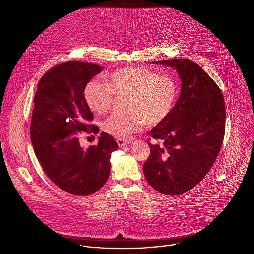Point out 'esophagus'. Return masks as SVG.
<instances>
[{"label": "esophagus", "instance_id": "obj_1", "mask_svg": "<svg viewBox=\"0 0 254 254\" xmlns=\"http://www.w3.org/2000/svg\"><path fill=\"white\" fill-rule=\"evenodd\" d=\"M119 147H125V146H127L128 143H130V141H127V140H124V139H118L117 140Z\"/></svg>", "mask_w": 254, "mask_h": 254}]
</instances>
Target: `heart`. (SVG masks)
<instances>
[{"mask_svg": "<svg viewBox=\"0 0 254 254\" xmlns=\"http://www.w3.org/2000/svg\"><path fill=\"white\" fill-rule=\"evenodd\" d=\"M106 84L88 81L83 90L89 110L96 115L106 113L115 94L130 95L128 115H113L103 123V130L119 139H127L144 123L155 126L166 121L175 106L178 86L169 75L142 67H126L105 76Z\"/></svg>", "mask_w": 254, "mask_h": 254, "instance_id": "b5f03b06", "label": "heart"}]
</instances>
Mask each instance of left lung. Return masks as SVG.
<instances>
[{
    "instance_id": "obj_1",
    "label": "left lung",
    "mask_w": 254,
    "mask_h": 254,
    "mask_svg": "<svg viewBox=\"0 0 254 254\" xmlns=\"http://www.w3.org/2000/svg\"><path fill=\"white\" fill-rule=\"evenodd\" d=\"M152 63L177 71L181 93L169 118L150 131L162 144L149 142L151 154L143 174L155 190L176 196L200 183L219 154L225 132L224 98L214 80L190 59Z\"/></svg>"
}]
</instances>
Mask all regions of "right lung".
<instances>
[{"mask_svg":"<svg viewBox=\"0 0 254 254\" xmlns=\"http://www.w3.org/2000/svg\"><path fill=\"white\" fill-rule=\"evenodd\" d=\"M102 69L90 62L61 63L42 76L34 97L30 134L36 157L54 184L76 196L91 195L106 183L112 153L119 148L105 132L96 146L79 142L80 132H98L83 90Z\"/></svg>","mask_w":254,"mask_h":254,"instance_id":"right-lung-1","label":"right lung"}]
</instances>
